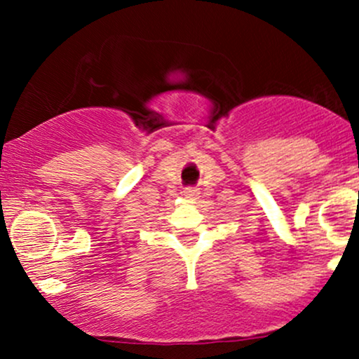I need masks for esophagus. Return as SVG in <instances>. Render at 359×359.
<instances>
[{
	"label": "esophagus",
	"instance_id": "1",
	"mask_svg": "<svg viewBox=\"0 0 359 359\" xmlns=\"http://www.w3.org/2000/svg\"><path fill=\"white\" fill-rule=\"evenodd\" d=\"M183 195H184V198H188V200H196L200 196V190L195 187H188L183 190Z\"/></svg>",
	"mask_w": 359,
	"mask_h": 359
}]
</instances>
